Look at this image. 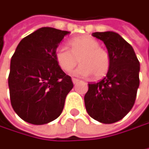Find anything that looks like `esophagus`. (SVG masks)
I'll return each instance as SVG.
<instances>
[{
    "instance_id": "1",
    "label": "esophagus",
    "mask_w": 149,
    "mask_h": 149,
    "mask_svg": "<svg viewBox=\"0 0 149 149\" xmlns=\"http://www.w3.org/2000/svg\"><path fill=\"white\" fill-rule=\"evenodd\" d=\"M72 81H73V83H74V84H77V83L80 81L78 79H75V78H73V79H72Z\"/></svg>"
}]
</instances>
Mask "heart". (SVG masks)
I'll return each instance as SVG.
<instances>
[{
    "label": "heart",
    "mask_w": 149,
    "mask_h": 149,
    "mask_svg": "<svg viewBox=\"0 0 149 149\" xmlns=\"http://www.w3.org/2000/svg\"><path fill=\"white\" fill-rule=\"evenodd\" d=\"M71 50L60 46L55 50V60L65 72L70 71L80 61L81 63L72 74L77 76H89L94 74L97 79L107 74L110 68L109 53L100 47V43L88 36L74 38L69 42Z\"/></svg>",
    "instance_id": "heart-1"
}]
</instances>
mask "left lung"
<instances>
[{"instance_id":"obj_1","label":"left lung","mask_w":149,"mask_h":149,"mask_svg":"<svg viewBox=\"0 0 149 149\" xmlns=\"http://www.w3.org/2000/svg\"><path fill=\"white\" fill-rule=\"evenodd\" d=\"M110 56V68L99 82L88 84L84 96L88 113L104 124L121 120L134 104L140 85V62L132 46L113 31L95 32Z\"/></svg>"}]
</instances>
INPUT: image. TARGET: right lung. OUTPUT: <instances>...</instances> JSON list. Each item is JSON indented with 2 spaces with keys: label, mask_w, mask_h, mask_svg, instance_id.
Here are the masks:
<instances>
[{
  "label": "right lung",
  "mask_w": 149,
  "mask_h": 149,
  "mask_svg": "<svg viewBox=\"0 0 149 149\" xmlns=\"http://www.w3.org/2000/svg\"><path fill=\"white\" fill-rule=\"evenodd\" d=\"M68 31L43 27L23 38L10 61L11 105L25 121L47 124L60 116L74 84L55 60V50Z\"/></svg>",
  "instance_id": "right-lung-1"
}]
</instances>
